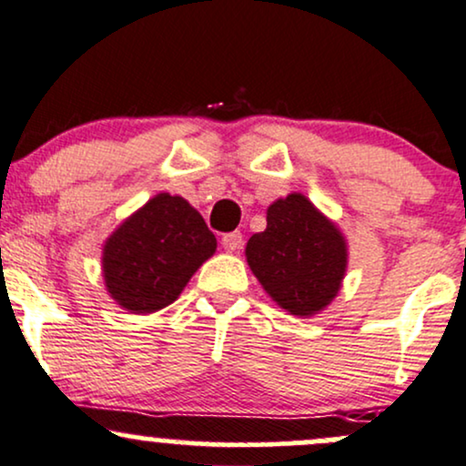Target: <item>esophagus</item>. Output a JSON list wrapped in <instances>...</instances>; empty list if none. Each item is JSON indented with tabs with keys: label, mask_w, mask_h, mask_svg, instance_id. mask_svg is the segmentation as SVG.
Wrapping results in <instances>:
<instances>
[{
	"label": "esophagus",
	"mask_w": 466,
	"mask_h": 466,
	"mask_svg": "<svg viewBox=\"0 0 466 466\" xmlns=\"http://www.w3.org/2000/svg\"><path fill=\"white\" fill-rule=\"evenodd\" d=\"M221 245H223V249L237 251V249H240V245H243V234H240V232H228V234H223V237H221Z\"/></svg>",
	"instance_id": "obj_1"
}]
</instances>
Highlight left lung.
I'll list each match as a JSON object with an SVG mask.
<instances>
[{
	"label": "left lung",
	"instance_id": "1",
	"mask_svg": "<svg viewBox=\"0 0 466 466\" xmlns=\"http://www.w3.org/2000/svg\"><path fill=\"white\" fill-rule=\"evenodd\" d=\"M245 254L262 289L297 317L323 310L347 267L340 232L299 193L268 206L267 229L249 238Z\"/></svg>",
	"mask_w": 466,
	"mask_h": 466
}]
</instances>
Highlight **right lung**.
<instances>
[{
    "instance_id": "obj_1",
    "label": "right lung",
    "mask_w": 466,
    "mask_h": 466,
    "mask_svg": "<svg viewBox=\"0 0 466 466\" xmlns=\"http://www.w3.org/2000/svg\"><path fill=\"white\" fill-rule=\"evenodd\" d=\"M215 249V234L199 212L187 199L160 193L106 240V289L137 315L160 310L177 299Z\"/></svg>"
}]
</instances>
